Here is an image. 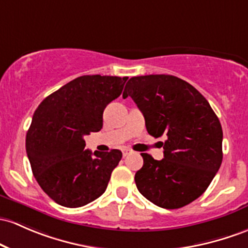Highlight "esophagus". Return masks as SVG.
<instances>
[{
	"instance_id": "1",
	"label": "esophagus",
	"mask_w": 248,
	"mask_h": 248,
	"mask_svg": "<svg viewBox=\"0 0 248 248\" xmlns=\"http://www.w3.org/2000/svg\"><path fill=\"white\" fill-rule=\"evenodd\" d=\"M130 153H132V151H130V149H128V148L122 149V155H124V156H127V155L130 154Z\"/></svg>"
}]
</instances>
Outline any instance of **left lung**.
<instances>
[{"mask_svg": "<svg viewBox=\"0 0 248 248\" xmlns=\"http://www.w3.org/2000/svg\"><path fill=\"white\" fill-rule=\"evenodd\" d=\"M122 96L137 103L152 137H167L164 159L141 154L143 166L135 173L139 192L167 209L198 199L222 161V128L207 100L192 84L165 74L129 78Z\"/></svg>", "mask_w": 248, "mask_h": 248, "instance_id": "obj_1", "label": "left lung"}]
</instances>
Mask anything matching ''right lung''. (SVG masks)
Here are the masks:
<instances>
[{"instance_id":"right-lung-1","label":"right lung","mask_w":248,"mask_h":248,"mask_svg":"<svg viewBox=\"0 0 248 248\" xmlns=\"http://www.w3.org/2000/svg\"><path fill=\"white\" fill-rule=\"evenodd\" d=\"M127 76L83 75L40 103L27 132L26 151L43 192L59 205L76 208L105 193L122 153L84 149V135L102 128L108 103L122 93Z\"/></svg>"}]
</instances>
